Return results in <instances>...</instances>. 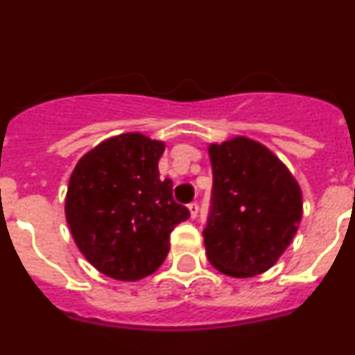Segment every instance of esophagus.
Listing matches in <instances>:
<instances>
[{
    "label": "esophagus",
    "mask_w": 355,
    "mask_h": 355,
    "mask_svg": "<svg viewBox=\"0 0 355 355\" xmlns=\"http://www.w3.org/2000/svg\"><path fill=\"white\" fill-rule=\"evenodd\" d=\"M188 210H189V214H191L193 219H195V217L198 216V203L191 202V203H189V205H188Z\"/></svg>",
    "instance_id": "obj_1"
}]
</instances>
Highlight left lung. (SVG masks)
<instances>
[{"mask_svg":"<svg viewBox=\"0 0 355 355\" xmlns=\"http://www.w3.org/2000/svg\"><path fill=\"white\" fill-rule=\"evenodd\" d=\"M212 210L203 231L210 264L231 278L271 269L302 220V188L262 143L234 136L210 143Z\"/></svg>","mask_w":355,"mask_h":355,"instance_id":"8db88e82","label":"left lung"}]
</instances>
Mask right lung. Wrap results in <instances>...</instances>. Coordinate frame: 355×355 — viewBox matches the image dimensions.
Listing matches in <instances>:
<instances>
[{"instance_id":"right-lung-1","label":"right lung","mask_w":355,"mask_h":355,"mask_svg":"<svg viewBox=\"0 0 355 355\" xmlns=\"http://www.w3.org/2000/svg\"><path fill=\"white\" fill-rule=\"evenodd\" d=\"M166 143L122 132L84 153L65 195V219L80 254L101 275L138 282L166 261L171 231L189 210L173 198V181L160 179Z\"/></svg>"}]
</instances>
